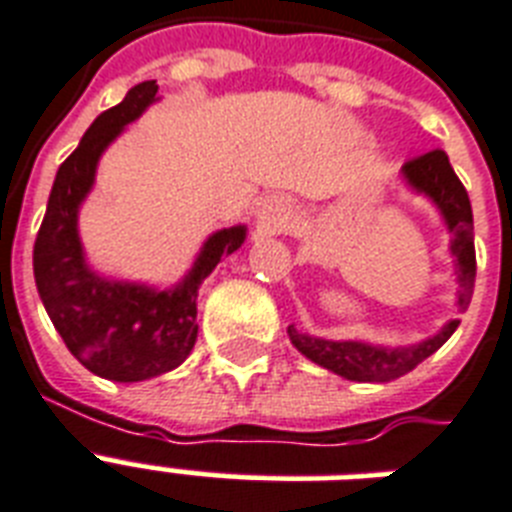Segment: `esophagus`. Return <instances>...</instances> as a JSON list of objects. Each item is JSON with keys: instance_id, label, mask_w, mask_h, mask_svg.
Instances as JSON below:
<instances>
[{"instance_id": "34e87169", "label": "esophagus", "mask_w": 512, "mask_h": 512, "mask_svg": "<svg viewBox=\"0 0 512 512\" xmlns=\"http://www.w3.org/2000/svg\"><path fill=\"white\" fill-rule=\"evenodd\" d=\"M295 223V207H292V201H289L287 196L273 193V196H265V199L260 201V209H257V225H260V231L284 233L292 231Z\"/></svg>"}]
</instances>
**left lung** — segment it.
<instances>
[{"instance_id":"left-lung-1","label":"left lung","mask_w":512,"mask_h":512,"mask_svg":"<svg viewBox=\"0 0 512 512\" xmlns=\"http://www.w3.org/2000/svg\"><path fill=\"white\" fill-rule=\"evenodd\" d=\"M406 183L417 193H425L446 220V228L452 233V255L457 257V281H460V295H457V308L468 311L470 297H473V284H476V247H473V209L465 185L454 175L449 156L436 148L428 154L414 156L404 164ZM460 321L452 319L441 327L428 340L409 345V348H382V345H369V342L356 340H321L297 332L295 324H289L287 335L305 358L313 364L324 366L329 372L340 374L345 380L356 382H390L398 380L401 374L412 372L414 366L422 364L425 358L433 356Z\"/></svg>"}]
</instances>
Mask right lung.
I'll use <instances>...</instances> for the list:
<instances>
[{
	"label": "right lung",
	"instance_id": "obj_1",
	"mask_svg": "<svg viewBox=\"0 0 512 512\" xmlns=\"http://www.w3.org/2000/svg\"><path fill=\"white\" fill-rule=\"evenodd\" d=\"M159 84H135L119 106L108 108L60 164L47 212L34 241V279L47 316L71 356L92 374L114 382H140L180 366L199 335L196 297L201 281L247 239L244 225L212 233L196 263L175 289L108 281L87 268L76 215L95 183L108 143L156 100Z\"/></svg>",
	"mask_w": 512,
	"mask_h": 512
}]
</instances>
